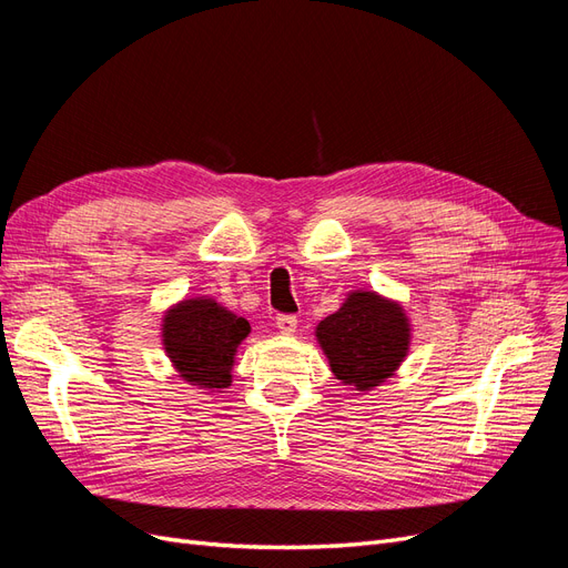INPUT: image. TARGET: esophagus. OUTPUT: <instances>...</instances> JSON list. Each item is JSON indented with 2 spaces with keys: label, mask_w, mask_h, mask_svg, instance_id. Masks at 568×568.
<instances>
[{
  "label": "esophagus",
  "mask_w": 568,
  "mask_h": 568,
  "mask_svg": "<svg viewBox=\"0 0 568 568\" xmlns=\"http://www.w3.org/2000/svg\"><path fill=\"white\" fill-rule=\"evenodd\" d=\"M296 326H298V320H296L294 315H280V317H277V329H280L282 334H286V336L294 334Z\"/></svg>",
  "instance_id": "obj_1"
}]
</instances>
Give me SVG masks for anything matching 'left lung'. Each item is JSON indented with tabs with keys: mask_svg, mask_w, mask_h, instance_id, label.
I'll return each instance as SVG.
<instances>
[{
	"mask_svg": "<svg viewBox=\"0 0 568 568\" xmlns=\"http://www.w3.org/2000/svg\"><path fill=\"white\" fill-rule=\"evenodd\" d=\"M329 369L351 390L367 393L400 369L412 346V322L400 301L355 288L315 326Z\"/></svg>",
	"mask_w": 568,
	"mask_h": 568,
	"instance_id": "left-lung-1",
	"label": "left lung"
}]
</instances>
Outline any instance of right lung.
<instances>
[{
    "instance_id": "obj_1",
    "label": "right lung",
    "mask_w": 568,
    "mask_h": 568,
    "mask_svg": "<svg viewBox=\"0 0 568 568\" xmlns=\"http://www.w3.org/2000/svg\"><path fill=\"white\" fill-rule=\"evenodd\" d=\"M251 324L211 296H186L165 307L161 343L182 382L203 390L232 386L236 351Z\"/></svg>"
}]
</instances>
